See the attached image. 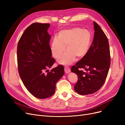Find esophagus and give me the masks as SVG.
Segmentation results:
<instances>
[{"label":"esophagus","mask_w":125,"mask_h":125,"mask_svg":"<svg viewBox=\"0 0 125 125\" xmlns=\"http://www.w3.org/2000/svg\"><path fill=\"white\" fill-rule=\"evenodd\" d=\"M64 69H65V73H68L70 72V69L69 67L68 66H65L64 67Z\"/></svg>","instance_id":"34e87169"}]
</instances>
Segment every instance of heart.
<instances>
[{
    "label": "heart",
    "mask_w": 125,
    "mask_h": 125,
    "mask_svg": "<svg viewBox=\"0 0 125 125\" xmlns=\"http://www.w3.org/2000/svg\"><path fill=\"white\" fill-rule=\"evenodd\" d=\"M93 36L89 30L79 28L61 30L58 37L52 39L51 50L55 58H59L66 50H68L59 59V62L68 64L73 62L75 57L79 59L89 52L92 42Z\"/></svg>",
    "instance_id": "obj_1"
}]
</instances>
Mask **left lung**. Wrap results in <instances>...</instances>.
<instances>
[{"label": "left lung", "instance_id": "1", "mask_svg": "<svg viewBox=\"0 0 125 125\" xmlns=\"http://www.w3.org/2000/svg\"><path fill=\"white\" fill-rule=\"evenodd\" d=\"M94 39L89 52L71 69L78 76L74 89L80 95H88L100 90L106 80L110 67L107 37L95 22H94ZM81 69L87 71L83 72Z\"/></svg>", "mask_w": 125, "mask_h": 125}]
</instances>
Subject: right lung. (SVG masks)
<instances>
[{"label":"right lung","mask_w":125,"mask_h":125,"mask_svg":"<svg viewBox=\"0 0 125 125\" xmlns=\"http://www.w3.org/2000/svg\"><path fill=\"white\" fill-rule=\"evenodd\" d=\"M50 26V23H32L25 29L17 46L18 68L22 82L32 95L40 99L53 95L56 83L64 74L62 65L48 72L55 62L47 32Z\"/></svg>","instance_id":"add662e5"}]
</instances>
